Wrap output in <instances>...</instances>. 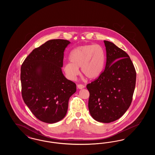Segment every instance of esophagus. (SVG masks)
<instances>
[{
    "mask_svg": "<svg viewBox=\"0 0 155 155\" xmlns=\"http://www.w3.org/2000/svg\"><path fill=\"white\" fill-rule=\"evenodd\" d=\"M77 87H78V88L80 89H83L85 88V86L84 85H83L82 84H78V85H77Z\"/></svg>",
    "mask_w": 155,
    "mask_h": 155,
    "instance_id": "esophagus-1",
    "label": "esophagus"
}]
</instances>
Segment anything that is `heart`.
Here are the masks:
<instances>
[{
	"label": "heart",
	"mask_w": 155,
	"mask_h": 155,
	"mask_svg": "<svg viewBox=\"0 0 155 155\" xmlns=\"http://www.w3.org/2000/svg\"><path fill=\"white\" fill-rule=\"evenodd\" d=\"M70 62L63 66V70L68 78L74 80L81 67V73L88 79L98 77L103 71L105 54L102 47L99 45L80 46L73 49L70 54Z\"/></svg>",
	"instance_id": "obj_1"
}]
</instances>
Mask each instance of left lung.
Here are the masks:
<instances>
[{
    "label": "left lung",
    "mask_w": 155,
    "mask_h": 155,
    "mask_svg": "<svg viewBox=\"0 0 155 155\" xmlns=\"http://www.w3.org/2000/svg\"><path fill=\"white\" fill-rule=\"evenodd\" d=\"M106 50L104 70L87 85L88 108L97 121L109 123L120 118L133 100L136 71L128 54L113 43L104 41Z\"/></svg>",
    "instance_id": "obj_1"
}]
</instances>
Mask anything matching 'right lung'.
<instances>
[{
  "label": "right lung",
  "instance_id": "obj_1",
  "mask_svg": "<svg viewBox=\"0 0 155 155\" xmlns=\"http://www.w3.org/2000/svg\"><path fill=\"white\" fill-rule=\"evenodd\" d=\"M67 40L52 39L34 49L21 67V94L33 114L46 123H54L66 114L68 100L76 84L61 71Z\"/></svg>",
  "mask_w": 155,
  "mask_h": 155
}]
</instances>
